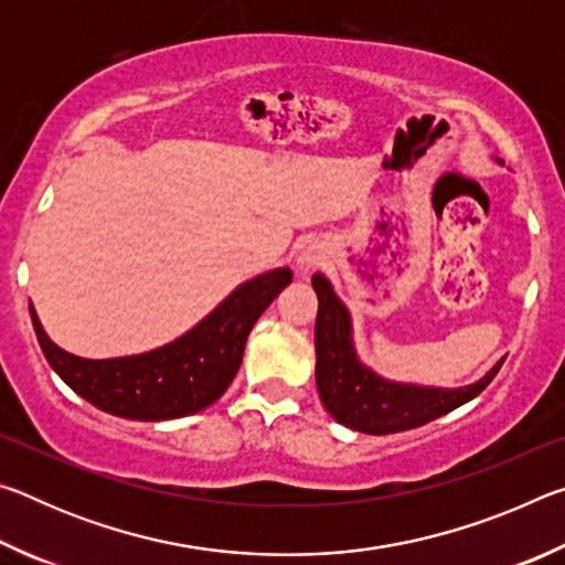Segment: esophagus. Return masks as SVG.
Wrapping results in <instances>:
<instances>
[{"instance_id": "obj_1", "label": "esophagus", "mask_w": 565, "mask_h": 565, "mask_svg": "<svg viewBox=\"0 0 565 565\" xmlns=\"http://www.w3.org/2000/svg\"><path fill=\"white\" fill-rule=\"evenodd\" d=\"M299 264H301V269H309V266H311L313 262L309 259V256H301V259H299Z\"/></svg>"}]
</instances>
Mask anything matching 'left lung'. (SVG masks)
Returning a JSON list of instances; mask_svg holds the SVG:
<instances>
[{
  "label": "left lung",
  "mask_w": 565,
  "mask_h": 565,
  "mask_svg": "<svg viewBox=\"0 0 565 565\" xmlns=\"http://www.w3.org/2000/svg\"><path fill=\"white\" fill-rule=\"evenodd\" d=\"M317 313V388L321 404L341 426L384 436L408 431L476 398L499 374L503 359L481 381L463 388L394 384L363 366L351 341V317L321 274H313Z\"/></svg>",
  "instance_id": "8db88e82"
}]
</instances>
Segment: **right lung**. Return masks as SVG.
Wrapping results in <instances>:
<instances>
[{"instance_id":"1","label":"right lung","mask_w":565,"mask_h":565,"mask_svg":"<svg viewBox=\"0 0 565 565\" xmlns=\"http://www.w3.org/2000/svg\"><path fill=\"white\" fill-rule=\"evenodd\" d=\"M289 284V269L256 276L226 296L184 337L121 359L74 356L46 337L32 303L30 313L50 366L82 398L121 418L167 420L196 414L222 398L242 366L248 331Z\"/></svg>"}]
</instances>
